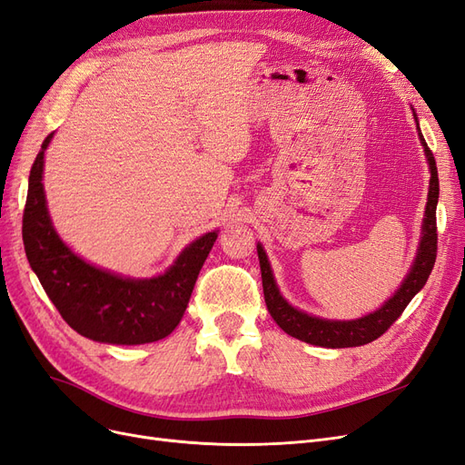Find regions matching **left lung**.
<instances>
[{
    "mask_svg": "<svg viewBox=\"0 0 465 465\" xmlns=\"http://www.w3.org/2000/svg\"><path fill=\"white\" fill-rule=\"evenodd\" d=\"M413 117L417 122L415 112H413ZM417 131H419L417 134H419V141H421L423 153L429 163V173H430L427 206H425V216L421 223V237H419L415 259L410 266L406 278L401 280L400 288L388 297L377 311H372L365 314V317H359L353 321H332V319L314 317V314H309L302 309L293 307L288 299L280 293L271 261H268V254L264 252V247L257 243L264 302H266L268 312H271V317L286 334L302 341L312 343V346L332 348V350L365 346V343L382 336L388 328L398 321V317L403 312V309L408 307L411 299L423 290L434 266V259H437L439 172H437V162H434V156L429 151V146L421 134V129H419V122H417Z\"/></svg>",
    "mask_w": 465,
    "mask_h": 465,
    "instance_id": "8db88e82",
    "label": "left lung"
}]
</instances>
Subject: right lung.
I'll return each mask as SVG.
<instances>
[{"label": "right lung", "mask_w": 465, "mask_h": 465, "mask_svg": "<svg viewBox=\"0 0 465 465\" xmlns=\"http://www.w3.org/2000/svg\"><path fill=\"white\" fill-rule=\"evenodd\" d=\"M52 137L54 133L42 143L28 175L23 214L25 252L44 292L73 331L88 340L139 346L170 336L183 317L218 230L194 239L166 272L153 278H129L86 262L59 237L48 213L42 177Z\"/></svg>", "instance_id": "add662e5"}]
</instances>
